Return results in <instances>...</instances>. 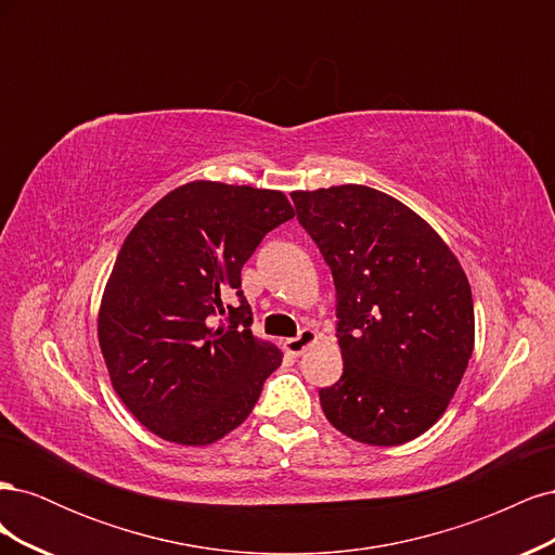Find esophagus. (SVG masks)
Returning <instances> with one entry per match:
<instances>
[{
	"mask_svg": "<svg viewBox=\"0 0 555 555\" xmlns=\"http://www.w3.org/2000/svg\"><path fill=\"white\" fill-rule=\"evenodd\" d=\"M317 338H319L317 331L304 328L296 335V338H287L282 345H284V351H289L292 357H300L308 347H312L317 343Z\"/></svg>",
	"mask_w": 555,
	"mask_h": 555,
	"instance_id": "1",
	"label": "esophagus"
}]
</instances>
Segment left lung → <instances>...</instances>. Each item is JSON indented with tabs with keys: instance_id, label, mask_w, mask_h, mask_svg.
I'll return each mask as SVG.
<instances>
[{
	"instance_id": "obj_1",
	"label": "left lung",
	"mask_w": 555,
	"mask_h": 555,
	"mask_svg": "<svg viewBox=\"0 0 555 555\" xmlns=\"http://www.w3.org/2000/svg\"><path fill=\"white\" fill-rule=\"evenodd\" d=\"M338 292L343 377L319 391L333 428L371 447L424 435L475 349V306L456 255L424 217L365 184L292 192Z\"/></svg>"
}]
</instances>
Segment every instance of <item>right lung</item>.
<instances>
[{"label": "right lung", "instance_id": "add662e5", "mask_svg": "<svg viewBox=\"0 0 555 555\" xmlns=\"http://www.w3.org/2000/svg\"><path fill=\"white\" fill-rule=\"evenodd\" d=\"M294 217L278 190L194 180L129 231L99 306L96 335L115 393L157 438L222 440L249 416L282 351L251 335L243 263ZM236 291L238 307H224ZM217 313L227 325L212 327Z\"/></svg>", "mask_w": 555, "mask_h": 555}]
</instances>
